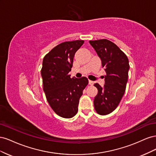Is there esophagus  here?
<instances>
[{"label": "esophagus", "instance_id": "1", "mask_svg": "<svg viewBox=\"0 0 156 156\" xmlns=\"http://www.w3.org/2000/svg\"><path fill=\"white\" fill-rule=\"evenodd\" d=\"M88 84H90V85H93V84H94V82L92 81H90V80H89V81H88Z\"/></svg>", "mask_w": 156, "mask_h": 156}]
</instances>
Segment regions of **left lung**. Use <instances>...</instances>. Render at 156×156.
I'll return each instance as SVG.
<instances>
[{"instance_id": "1", "label": "left lung", "mask_w": 156, "mask_h": 156, "mask_svg": "<svg viewBox=\"0 0 156 156\" xmlns=\"http://www.w3.org/2000/svg\"><path fill=\"white\" fill-rule=\"evenodd\" d=\"M101 61L106 75L103 87L94 84L98 94L94 100L96 112L106 115L114 111L123 97L128 78L129 60L127 56L116 44L106 40L90 41Z\"/></svg>"}]
</instances>
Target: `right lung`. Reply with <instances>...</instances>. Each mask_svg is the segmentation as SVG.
Segmentation results:
<instances>
[{"label": "right lung", "instance_id": "add662e5", "mask_svg": "<svg viewBox=\"0 0 156 156\" xmlns=\"http://www.w3.org/2000/svg\"><path fill=\"white\" fill-rule=\"evenodd\" d=\"M83 40L65 41L52 49L44 58L41 75L44 91L51 107L58 116L70 119L77 114L79 99L88 83L83 77L71 78L74 55Z\"/></svg>", "mask_w": 156, "mask_h": 156}]
</instances>
